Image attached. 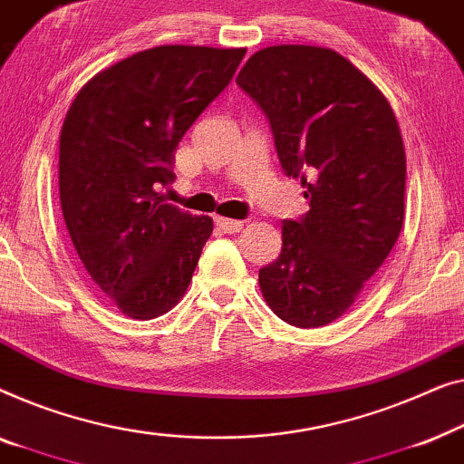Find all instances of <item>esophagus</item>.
<instances>
[{"instance_id":"obj_1","label":"esophagus","mask_w":464,"mask_h":464,"mask_svg":"<svg viewBox=\"0 0 464 464\" xmlns=\"http://www.w3.org/2000/svg\"><path fill=\"white\" fill-rule=\"evenodd\" d=\"M214 223H217L218 229L225 231V233H239L241 227H244V223H241V220L225 218V217H217V218H214Z\"/></svg>"}]
</instances>
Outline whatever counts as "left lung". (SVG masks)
<instances>
[{"label": "left lung", "instance_id": "left-lung-1", "mask_svg": "<svg viewBox=\"0 0 464 464\" xmlns=\"http://www.w3.org/2000/svg\"><path fill=\"white\" fill-rule=\"evenodd\" d=\"M235 82L269 117L284 172L311 208L282 223V254L258 271L260 292L285 324L322 328L347 313L401 233L400 126L381 90L330 48L269 45Z\"/></svg>", "mask_w": 464, "mask_h": 464}]
</instances>
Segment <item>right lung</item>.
Masks as SVG:
<instances>
[{"label":"right lung","instance_id":"add662e5","mask_svg":"<svg viewBox=\"0 0 464 464\" xmlns=\"http://www.w3.org/2000/svg\"><path fill=\"white\" fill-rule=\"evenodd\" d=\"M244 54L158 45L96 73L71 102L58 149L64 225L83 269L123 315H164L191 284L214 223L158 191L174 180L180 139Z\"/></svg>","mask_w":464,"mask_h":464}]
</instances>
